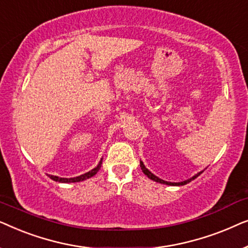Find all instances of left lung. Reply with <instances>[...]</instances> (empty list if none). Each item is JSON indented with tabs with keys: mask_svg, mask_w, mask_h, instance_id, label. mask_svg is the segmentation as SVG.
Here are the masks:
<instances>
[{
	"mask_svg": "<svg viewBox=\"0 0 248 248\" xmlns=\"http://www.w3.org/2000/svg\"><path fill=\"white\" fill-rule=\"evenodd\" d=\"M140 166H141V169H142V171H143V174L144 175H147L149 178L150 179H152V181H155V182H158V183H161V184H166V185H172V186H181V185H185V184H187V183H189L191 181H193V179H195L196 177H198L199 175H201V172H199V174H196L195 176H193V177L191 178V179H187V181H185V182H181V183H169V182H165V181H162V179H160V178H158L157 176H155L154 174H151L150 171L148 170L147 168L144 167V165H143V162L142 161H140Z\"/></svg>",
	"mask_w": 248,
	"mask_h": 248,
	"instance_id": "1",
	"label": "left lung"
}]
</instances>
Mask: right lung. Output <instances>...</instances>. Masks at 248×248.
Here are the masks:
<instances>
[{
  "label": "right lung",
  "instance_id": "1",
  "mask_svg": "<svg viewBox=\"0 0 248 248\" xmlns=\"http://www.w3.org/2000/svg\"><path fill=\"white\" fill-rule=\"evenodd\" d=\"M101 162H103V159H101L99 164L96 168H93V170L86 172V174L81 175V176H78V177H73V178H62V177H57V176H53V175H48L50 179H53V181L55 182H60V183H77V182H81V181H84V179H88L90 177H93V175L97 174V171L99 170L100 167H101Z\"/></svg>",
  "mask_w": 248,
  "mask_h": 248
}]
</instances>
